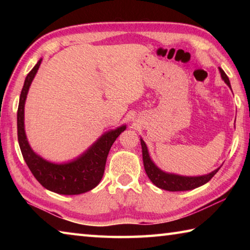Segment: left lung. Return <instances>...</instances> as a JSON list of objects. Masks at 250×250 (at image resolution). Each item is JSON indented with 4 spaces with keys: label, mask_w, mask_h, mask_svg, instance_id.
Here are the masks:
<instances>
[{
    "label": "left lung",
    "mask_w": 250,
    "mask_h": 250,
    "mask_svg": "<svg viewBox=\"0 0 250 250\" xmlns=\"http://www.w3.org/2000/svg\"><path fill=\"white\" fill-rule=\"evenodd\" d=\"M219 71H221V76L224 82L230 87L229 79H228L225 71H224L222 68H219ZM141 146H142L143 166H145V170L146 172L147 176H149V179L155 186H158L159 188L166 189V191L179 192V191H188V189L196 188L198 186H202L205 183H207V182L216 174L219 170L218 167L215 171L209 173V174L203 175V176H181V175H175V174H168V173L161 171L160 168L156 167L153 162H152L150 159L149 152H147V147L142 139H141Z\"/></svg>",
    "instance_id": "8db88e82"
}]
</instances>
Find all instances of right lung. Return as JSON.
Instances as JSON below:
<instances>
[{
    "mask_svg": "<svg viewBox=\"0 0 250 250\" xmlns=\"http://www.w3.org/2000/svg\"><path fill=\"white\" fill-rule=\"evenodd\" d=\"M42 59L29 71L24 82L18 109V139L23 158L35 179L45 188L64 195H77L88 192L99 184L104 176L105 161L110 147L125 130L122 125L111 130L98 139L83 155L66 164H54L34 153L29 146L24 130V104L29 86L40 68Z\"/></svg>",
    "mask_w": 250,
    "mask_h": 250,
    "instance_id": "add662e5",
    "label": "right lung"
}]
</instances>
